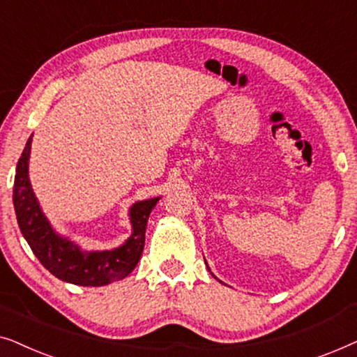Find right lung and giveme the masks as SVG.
<instances>
[{
  "mask_svg": "<svg viewBox=\"0 0 357 357\" xmlns=\"http://www.w3.org/2000/svg\"><path fill=\"white\" fill-rule=\"evenodd\" d=\"M31 143L32 136L19 158L13 202L19 229L31 245L33 255L53 276L71 284L105 286L109 282L123 280L138 265L144 248L146 224L159 198L133 204L130 211L133 234L125 245L107 252H81L75 243L55 234L38 206L27 174Z\"/></svg>",
  "mask_w": 357,
  "mask_h": 357,
  "instance_id": "1",
  "label": "right lung"
}]
</instances>
